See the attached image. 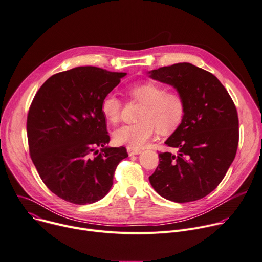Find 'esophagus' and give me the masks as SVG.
<instances>
[{"label": "esophagus", "instance_id": "1", "mask_svg": "<svg viewBox=\"0 0 262 262\" xmlns=\"http://www.w3.org/2000/svg\"><path fill=\"white\" fill-rule=\"evenodd\" d=\"M126 149H127V152H128V155H129V156H135V155H139V154H141V152H142V150H141V149L132 148V147H129V146H128Z\"/></svg>", "mask_w": 262, "mask_h": 262}]
</instances>
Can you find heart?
Instances as JSON below:
<instances>
[{
	"label": "heart",
	"mask_w": 262,
	"mask_h": 262,
	"mask_svg": "<svg viewBox=\"0 0 262 262\" xmlns=\"http://www.w3.org/2000/svg\"><path fill=\"white\" fill-rule=\"evenodd\" d=\"M132 97L143 103L138 120L114 132V141L118 145L140 148L156 134L157 129L166 134L173 130L185 115V99L176 91L167 92L165 85L156 82H144L129 90ZM122 102L114 92L107 93L101 101V112L110 123L119 121Z\"/></svg>",
	"instance_id": "1"
}]
</instances>
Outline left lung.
Wrapping results in <instances>:
<instances>
[{
  "label": "left lung",
  "instance_id": "left-lung-1",
  "mask_svg": "<svg viewBox=\"0 0 262 262\" xmlns=\"http://www.w3.org/2000/svg\"><path fill=\"white\" fill-rule=\"evenodd\" d=\"M148 74L172 85L185 99L183 120L165 141L177 154H159L160 164L149 182L166 200L203 199L223 181L235 158L239 140L235 104L215 76L191 63L163 67Z\"/></svg>",
  "mask_w": 262,
  "mask_h": 262
}]
</instances>
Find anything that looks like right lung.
Masks as SVG:
<instances>
[{
  "instance_id": "obj_1",
  "label": "right lung",
  "mask_w": 262,
  "mask_h": 262,
  "mask_svg": "<svg viewBox=\"0 0 262 262\" xmlns=\"http://www.w3.org/2000/svg\"><path fill=\"white\" fill-rule=\"evenodd\" d=\"M126 73L77 67L52 75L39 88L27 117L29 151L51 191L76 205L104 198L126 148L110 142L101 101ZM99 147L101 151L97 148Z\"/></svg>"
}]
</instances>
